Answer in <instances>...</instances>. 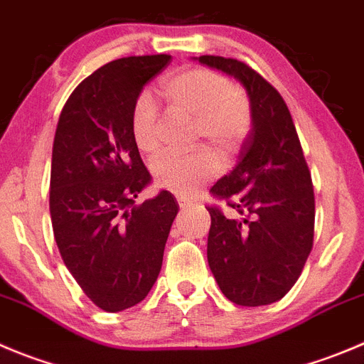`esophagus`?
Here are the masks:
<instances>
[{
	"instance_id": "obj_1",
	"label": "esophagus",
	"mask_w": 364,
	"mask_h": 364,
	"mask_svg": "<svg viewBox=\"0 0 364 364\" xmlns=\"http://www.w3.org/2000/svg\"><path fill=\"white\" fill-rule=\"evenodd\" d=\"M176 200H178V205H180V209H182V210L189 209V207L193 205V202H189V200L184 198V196H178V198H176Z\"/></svg>"
}]
</instances>
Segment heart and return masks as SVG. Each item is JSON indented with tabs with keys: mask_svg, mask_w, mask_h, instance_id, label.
Segmentation results:
<instances>
[{
	"mask_svg": "<svg viewBox=\"0 0 364 364\" xmlns=\"http://www.w3.org/2000/svg\"><path fill=\"white\" fill-rule=\"evenodd\" d=\"M162 98L173 112L196 119L198 134L216 150L236 148L250 130V112L243 96L230 82L203 68H186L166 76ZM130 134L143 154H154L161 144L159 110L146 92L136 100L130 114ZM155 184L178 196H193L218 173V161L209 151L188 155L162 154L151 164Z\"/></svg>",
	"mask_w": 364,
	"mask_h": 364,
	"instance_id": "heart-1",
	"label": "heart"
}]
</instances>
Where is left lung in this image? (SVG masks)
Wrapping results in <instances>:
<instances>
[{
	"label": "left lung",
	"mask_w": 364,
	"mask_h": 364,
	"mask_svg": "<svg viewBox=\"0 0 364 364\" xmlns=\"http://www.w3.org/2000/svg\"><path fill=\"white\" fill-rule=\"evenodd\" d=\"M193 58L240 82L252 117L236 168L210 188L241 218L207 209L209 268L228 300L247 307L268 306L295 286L313 248L311 173L288 107L259 73L234 58Z\"/></svg>",
	"instance_id": "obj_1"
}]
</instances>
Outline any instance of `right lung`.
Instances as JSON below:
<instances>
[{
  "mask_svg": "<svg viewBox=\"0 0 364 364\" xmlns=\"http://www.w3.org/2000/svg\"><path fill=\"white\" fill-rule=\"evenodd\" d=\"M169 60L109 62L73 91L58 117L50 178L55 241L82 291L107 313L146 299L178 213L169 191L134 205L151 175L130 134V114Z\"/></svg>",
  "mask_w": 364,
  "mask_h": 364,
  "instance_id": "right-lung-1",
  "label": "right lung"
}]
</instances>
